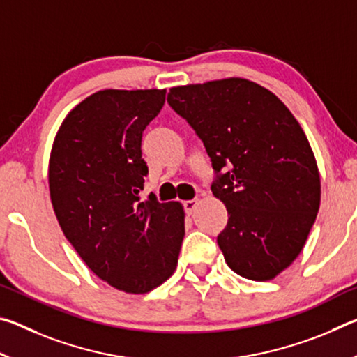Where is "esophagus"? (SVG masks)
<instances>
[{
  "instance_id": "obj_1",
  "label": "esophagus",
  "mask_w": 357,
  "mask_h": 357,
  "mask_svg": "<svg viewBox=\"0 0 357 357\" xmlns=\"http://www.w3.org/2000/svg\"><path fill=\"white\" fill-rule=\"evenodd\" d=\"M197 204H198V198H193V200H187V202H184L185 213H187V214H192L193 211H195Z\"/></svg>"
}]
</instances>
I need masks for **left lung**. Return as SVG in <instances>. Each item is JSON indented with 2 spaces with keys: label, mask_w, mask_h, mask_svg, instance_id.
I'll use <instances>...</instances> for the list:
<instances>
[{
  "label": "left lung",
  "mask_w": 357,
  "mask_h": 357,
  "mask_svg": "<svg viewBox=\"0 0 357 357\" xmlns=\"http://www.w3.org/2000/svg\"><path fill=\"white\" fill-rule=\"evenodd\" d=\"M167 100L202 138L217 173L211 190L228 211L217 236L227 264L249 280H273L301 253L321 200L298 119L269 89L238 77L174 86Z\"/></svg>",
  "instance_id": "left-lung-1"
}]
</instances>
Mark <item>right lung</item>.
Masks as SVG:
<instances>
[{"label": "right lung", "instance_id": "add662e5", "mask_svg": "<svg viewBox=\"0 0 357 357\" xmlns=\"http://www.w3.org/2000/svg\"><path fill=\"white\" fill-rule=\"evenodd\" d=\"M165 89H104L72 108L48 162L50 198L64 236L113 288L143 294L178 266L184 209L140 202L148 174L143 130L165 104Z\"/></svg>", "mask_w": 357, "mask_h": 357}]
</instances>
